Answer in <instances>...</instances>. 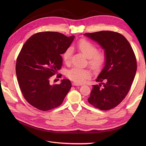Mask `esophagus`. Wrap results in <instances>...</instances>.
<instances>
[{
  "label": "esophagus",
  "instance_id": "esophagus-1",
  "mask_svg": "<svg viewBox=\"0 0 146 146\" xmlns=\"http://www.w3.org/2000/svg\"><path fill=\"white\" fill-rule=\"evenodd\" d=\"M72 85L73 86H81V85H82V84L77 83H76V82H73L72 83Z\"/></svg>",
  "mask_w": 146,
  "mask_h": 146
}]
</instances>
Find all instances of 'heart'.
I'll list each match as a JSON object with an SVG mask.
<instances>
[{
	"label": "heart",
	"instance_id": "b5f03b06",
	"mask_svg": "<svg viewBox=\"0 0 146 146\" xmlns=\"http://www.w3.org/2000/svg\"><path fill=\"white\" fill-rule=\"evenodd\" d=\"M77 47L82 54L88 58L91 67L94 70H99L104 63L105 56L102 53H98V48L91 42L86 39H81L77 44ZM72 50L71 47L66 49L63 54V59L66 63H69L71 58ZM67 77L72 81L82 83L86 80L91 76L88 69L74 68L67 72Z\"/></svg>",
	"mask_w": 146,
	"mask_h": 146
}]
</instances>
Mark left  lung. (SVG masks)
Instances as JSON below:
<instances>
[{
  "label": "left lung",
  "instance_id": "obj_1",
  "mask_svg": "<svg viewBox=\"0 0 146 146\" xmlns=\"http://www.w3.org/2000/svg\"><path fill=\"white\" fill-rule=\"evenodd\" d=\"M84 35L99 44L105 58L96 80L100 83L92 85L88 102L101 110L112 109L124 99L134 80L137 69L134 52L127 39L117 32L100 31Z\"/></svg>",
  "mask_w": 146,
  "mask_h": 146
}]
</instances>
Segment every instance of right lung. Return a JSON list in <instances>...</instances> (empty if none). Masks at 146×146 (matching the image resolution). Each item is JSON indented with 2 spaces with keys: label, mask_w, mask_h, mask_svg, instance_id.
Listing matches in <instances>:
<instances>
[{
  "label": "right lung",
  "mask_w": 146,
  "mask_h": 146,
  "mask_svg": "<svg viewBox=\"0 0 146 146\" xmlns=\"http://www.w3.org/2000/svg\"><path fill=\"white\" fill-rule=\"evenodd\" d=\"M74 38V35L67 37L58 32H39L22 47L16 61V76L25 99L33 107L47 111L63 103L71 82L63 79L59 85H51L50 78L61 69V55Z\"/></svg>",
  "instance_id": "add662e5"
}]
</instances>
